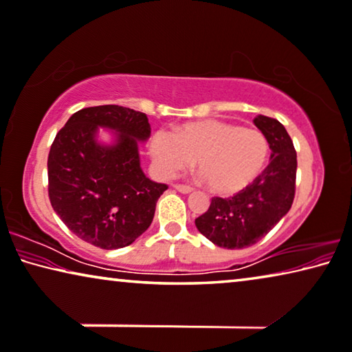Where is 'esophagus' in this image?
Listing matches in <instances>:
<instances>
[{"instance_id": "obj_1", "label": "esophagus", "mask_w": 352, "mask_h": 352, "mask_svg": "<svg viewBox=\"0 0 352 352\" xmlns=\"http://www.w3.org/2000/svg\"><path fill=\"white\" fill-rule=\"evenodd\" d=\"M175 188L177 192H181V193H192L193 192V188L192 187H188V186H181V184H177V186H175Z\"/></svg>"}]
</instances>
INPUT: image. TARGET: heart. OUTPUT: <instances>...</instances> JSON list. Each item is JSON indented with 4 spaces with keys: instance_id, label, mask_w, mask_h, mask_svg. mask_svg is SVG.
Returning a JSON list of instances; mask_svg holds the SVG:
<instances>
[{
    "instance_id": "b5f03b06",
    "label": "heart",
    "mask_w": 352,
    "mask_h": 352,
    "mask_svg": "<svg viewBox=\"0 0 352 352\" xmlns=\"http://www.w3.org/2000/svg\"><path fill=\"white\" fill-rule=\"evenodd\" d=\"M269 151L263 132L217 120L187 122L176 133L159 131L149 143L162 176L176 175L197 159L209 188L221 197L250 187L266 168Z\"/></svg>"
}]
</instances>
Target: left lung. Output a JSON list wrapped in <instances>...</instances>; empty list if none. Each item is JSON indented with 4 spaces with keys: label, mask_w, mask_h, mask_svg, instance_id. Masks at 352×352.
<instances>
[{
    "label": "left lung",
    "mask_w": 352,
    "mask_h": 352,
    "mask_svg": "<svg viewBox=\"0 0 352 352\" xmlns=\"http://www.w3.org/2000/svg\"><path fill=\"white\" fill-rule=\"evenodd\" d=\"M255 126L266 135L270 162L261 176L232 198H212L195 220L198 231L223 248H245L263 239L291 209L296 190L297 155L282 122L258 115Z\"/></svg>",
    "instance_id": "8db88e82"
}]
</instances>
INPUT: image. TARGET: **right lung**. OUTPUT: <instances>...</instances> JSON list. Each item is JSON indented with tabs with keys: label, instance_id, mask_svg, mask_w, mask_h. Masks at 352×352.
I'll return each mask as SVG.
<instances>
[{
	"label": "right lung",
	"instance_id": "right-lung-1",
	"mask_svg": "<svg viewBox=\"0 0 352 352\" xmlns=\"http://www.w3.org/2000/svg\"><path fill=\"white\" fill-rule=\"evenodd\" d=\"M100 128L111 133L107 142ZM144 113L120 105L83 108L69 118L48 154V197L58 217L80 239L105 250L131 245L149 228L165 184L140 165L148 142Z\"/></svg>",
	"mask_w": 352,
	"mask_h": 352
}]
</instances>
